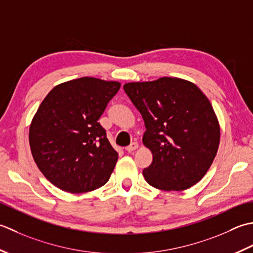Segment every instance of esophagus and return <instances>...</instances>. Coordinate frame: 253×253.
<instances>
[{
  "mask_svg": "<svg viewBox=\"0 0 253 253\" xmlns=\"http://www.w3.org/2000/svg\"><path fill=\"white\" fill-rule=\"evenodd\" d=\"M137 147H138V144H137V143H135V142H134V143H132V144H131L130 146L126 147V151L127 153H132V152L135 151V149H136Z\"/></svg>",
  "mask_w": 253,
  "mask_h": 253,
  "instance_id": "1",
  "label": "esophagus"
}]
</instances>
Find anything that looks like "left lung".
Returning a JSON list of instances; mask_svg holds the SVG:
<instances>
[{"label":"left lung","mask_w":253,"mask_h":253,"mask_svg":"<svg viewBox=\"0 0 253 253\" xmlns=\"http://www.w3.org/2000/svg\"><path fill=\"white\" fill-rule=\"evenodd\" d=\"M140 111L146 131L143 144L153 162L143 170L152 187L182 191L198 183L217 154L219 123L202 90L177 77L123 85Z\"/></svg>","instance_id":"1"}]
</instances>
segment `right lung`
Returning a JSON list of instances; mask_svg holds the SVG:
<instances>
[{
  "label": "right lung",
  "mask_w": 253,
  "mask_h": 253,
  "mask_svg": "<svg viewBox=\"0 0 253 253\" xmlns=\"http://www.w3.org/2000/svg\"><path fill=\"white\" fill-rule=\"evenodd\" d=\"M120 86L85 76L56 85L40 104L29 145L39 170L56 188L84 193L108 182L118 153L98 120Z\"/></svg>",
  "instance_id": "add662e5"
}]
</instances>
